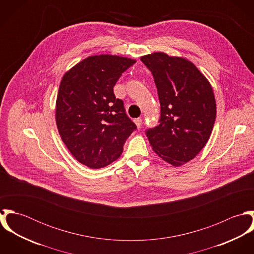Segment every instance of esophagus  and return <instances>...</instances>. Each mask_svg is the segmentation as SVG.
<instances>
[{
  "instance_id": "34e87169",
  "label": "esophagus",
  "mask_w": 254,
  "mask_h": 254,
  "mask_svg": "<svg viewBox=\"0 0 254 254\" xmlns=\"http://www.w3.org/2000/svg\"><path fill=\"white\" fill-rule=\"evenodd\" d=\"M134 122H135V124H136V126H137L138 128H141L142 123H143L142 118H137V119H135V120H134Z\"/></svg>"
}]
</instances>
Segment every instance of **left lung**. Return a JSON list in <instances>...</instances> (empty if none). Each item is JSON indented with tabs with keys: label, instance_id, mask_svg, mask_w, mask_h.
I'll return each mask as SVG.
<instances>
[{
	"label": "left lung",
	"instance_id": "8db88e82",
	"mask_svg": "<svg viewBox=\"0 0 254 254\" xmlns=\"http://www.w3.org/2000/svg\"><path fill=\"white\" fill-rule=\"evenodd\" d=\"M141 61L151 71L160 103V124L146 131L160 158L179 167L206 145L215 118L216 102L206 77L189 60L156 52Z\"/></svg>",
	"mask_w": 254,
	"mask_h": 254
}]
</instances>
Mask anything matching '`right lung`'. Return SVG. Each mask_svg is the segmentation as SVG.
Returning a JSON list of instances; mask_svg holds the SVG:
<instances>
[{"mask_svg":"<svg viewBox=\"0 0 254 254\" xmlns=\"http://www.w3.org/2000/svg\"><path fill=\"white\" fill-rule=\"evenodd\" d=\"M135 60L91 56L64 73L56 103V122L64 145L80 163L106 167L120 157L136 129L113 87Z\"/></svg>","mask_w":254,"mask_h":254,"instance_id":"right-lung-1","label":"right lung"}]
</instances>
